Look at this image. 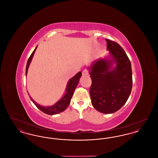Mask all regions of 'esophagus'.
<instances>
[{
    "label": "esophagus",
    "mask_w": 158,
    "mask_h": 158,
    "mask_svg": "<svg viewBox=\"0 0 158 158\" xmlns=\"http://www.w3.org/2000/svg\"><path fill=\"white\" fill-rule=\"evenodd\" d=\"M89 75V71L88 69H85L82 72V75L86 76Z\"/></svg>",
    "instance_id": "esophagus-1"
}]
</instances>
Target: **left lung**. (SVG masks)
Segmentation results:
<instances>
[{
    "label": "left lung",
    "mask_w": 158,
    "mask_h": 158,
    "mask_svg": "<svg viewBox=\"0 0 158 158\" xmlns=\"http://www.w3.org/2000/svg\"><path fill=\"white\" fill-rule=\"evenodd\" d=\"M106 41L113 60H97L89 68L92 79L89 93L92 104L97 111L111 114L119 110L127 101L132 89V70L120 45L108 39ZM114 61L116 66L110 71Z\"/></svg>",
    "instance_id": "1"
}]
</instances>
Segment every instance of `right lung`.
<instances>
[{"label": "right lung", "mask_w": 158, "mask_h": 158, "mask_svg": "<svg viewBox=\"0 0 158 158\" xmlns=\"http://www.w3.org/2000/svg\"><path fill=\"white\" fill-rule=\"evenodd\" d=\"M37 48V47H35V50L31 54V56L28 60V61H27V66H26V72H25L26 76L27 74L28 69L29 68L31 61L33 57L34 54L35 53ZM81 76H82V73H81V72H79L74 77H73L72 79H70L69 80L68 85H67L66 89V94L64 95V96L61 99H60L56 104H55L54 105H52L51 106H43L39 105L31 97L29 94L28 93V95L30 98L31 100L32 101V102L35 104V105L37 107L39 110H40L43 113L48 114V115H54V114H57L58 113H61V112L64 111L69 105V104L70 102L71 98H72L74 91L75 90L76 88L79 83V79L81 77Z\"/></svg>", "instance_id": "obj_1"}]
</instances>
